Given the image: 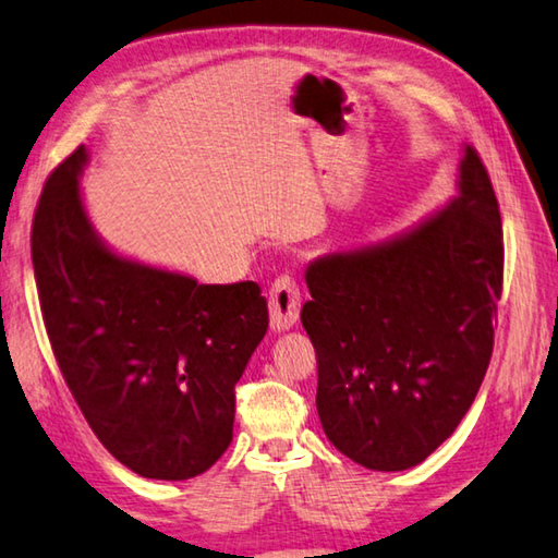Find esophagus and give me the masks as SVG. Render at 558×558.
<instances>
[{
    "instance_id": "1",
    "label": "esophagus",
    "mask_w": 558,
    "mask_h": 558,
    "mask_svg": "<svg viewBox=\"0 0 558 558\" xmlns=\"http://www.w3.org/2000/svg\"><path fill=\"white\" fill-rule=\"evenodd\" d=\"M270 325L272 330H288L293 327L300 317V288L290 276H280L270 286Z\"/></svg>"
}]
</instances>
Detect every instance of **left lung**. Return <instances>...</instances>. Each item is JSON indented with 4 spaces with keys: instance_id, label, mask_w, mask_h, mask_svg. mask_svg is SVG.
Returning <instances> with one entry per match:
<instances>
[{
    "instance_id": "8db88e82",
    "label": "left lung",
    "mask_w": 558,
    "mask_h": 558,
    "mask_svg": "<svg viewBox=\"0 0 558 558\" xmlns=\"http://www.w3.org/2000/svg\"><path fill=\"white\" fill-rule=\"evenodd\" d=\"M501 280L499 203L472 146L435 216L307 265L317 414L344 457L402 472L452 435L489 367Z\"/></svg>"
}]
</instances>
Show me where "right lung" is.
Returning a JSON list of instances; mask_svg holds the SVG:
<instances>
[{
    "instance_id": "1",
    "label": "right lung",
    "mask_w": 558,
    "mask_h": 558,
    "mask_svg": "<svg viewBox=\"0 0 558 558\" xmlns=\"http://www.w3.org/2000/svg\"><path fill=\"white\" fill-rule=\"evenodd\" d=\"M64 158L34 210L32 263L44 327L101 445L146 480H191L233 439L235 385L268 330L253 280L198 286L121 258L88 223Z\"/></svg>"
}]
</instances>
